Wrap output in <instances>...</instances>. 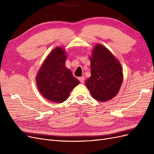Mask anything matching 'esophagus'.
I'll list each match as a JSON object with an SVG mask.
<instances>
[{
    "instance_id": "34e87169",
    "label": "esophagus",
    "mask_w": 154,
    "mask_h": 154,
    "mask_svg": "<svg viewBox=\"0 0 154 154\" xmlns=\"http://www.w3.org/2000/svg\"><path fill=\"white\" fill-rule=\"evenodd\" d=\"M85 77L84 76H82V77H80V78H79V80L80 81V82L82 83H84V82H85Z\"/></svg>"
}]
</instances>
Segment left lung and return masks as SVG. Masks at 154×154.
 I'll return each instance as SVG.
<instances>
[{"label":"left lung","instance_id":"obj_1","mask_svg":"<svg viewBox=\"0 0 154 154\" xmlns=\"http://www.w3.org/2000/svg\"><path fill=\"white\" fill-rule=\"evenodd\" d=\"M91 76L85 85L92 96L101 102L118 94L123 82V69L119 60L103 45L97 44L90 57Z\"/></svg>","mask_w":154,"mask_h":154}]
</instances>
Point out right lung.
Segmentation results:
<instances>
[{"label": "right lung", "mask_w": 154, "mask_h": 154, "mask_svg": "<svg viewBox=\"0 0 154 154\" xmlns=\"http://www.w3.org/2000/svg\"><path fill=\"white\" fill-rule=\"evenodd\" d=\"M66 50L55 48L45 59L36 76V82L40 92L49 101L62 103L70 92L80 83L71 71L66 66Z\"/></svg>", "instance_id": "right-lung-1"}]
</instances>
